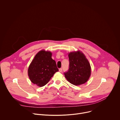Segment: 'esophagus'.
Wrapping results in <instances>:
<instances>
[{
  "instance_id": "1",
  "label": "esophagus",
  "mask_w": 120,
  "mask_h": 120,
  "mask_svg": "<svg viewBox=\"0 0 120 120\" xmlns=\"http://www.w3.org/2000/svg\"><path fill=\"white\" fill-rule=\"evenodd\" d=\"M59 71L60 72H62V68H60V69H59Z\"/></svg>"
}]
</instances>
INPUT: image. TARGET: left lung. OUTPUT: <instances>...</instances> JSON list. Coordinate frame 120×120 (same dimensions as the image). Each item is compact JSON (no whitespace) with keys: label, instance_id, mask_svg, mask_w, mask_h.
<instances>
[{"label":"left lung","instance_id":"left-lung-1","mask_svg":"<svg viewBox=\"0 0 120 120\" xmlns=\"http://www.w3.org/2000/svg\"><path fill=\"white\" fill-rule=\"evenodd\" d=\"M69 68L64 73L67 80L75 85H80L86 82L91 74L90 64L86 56L78 50L68 54Z\"/></svg>","mask_w":120,"mask_h":120}]
</instances>
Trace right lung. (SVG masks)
Listing matches in <instances>:
<instances>
[{
  "label": "right lung",
  "instance_id": "right-lung-1",
  "mask_svg": "<svg viewBox=\"0 0 120 120\" xmlns=\"http://www.w3.org/2000/svg\"><path fill=\"white\" fill-rule=\"evenodd\" d=\"M52 55L50 51L42 50L36 54L28 67V75L30 81L39 87L46 84L58 71Z\"/></svg>",
  "mask_w": 120,
  "mask_h": 120
}]
</instances>
